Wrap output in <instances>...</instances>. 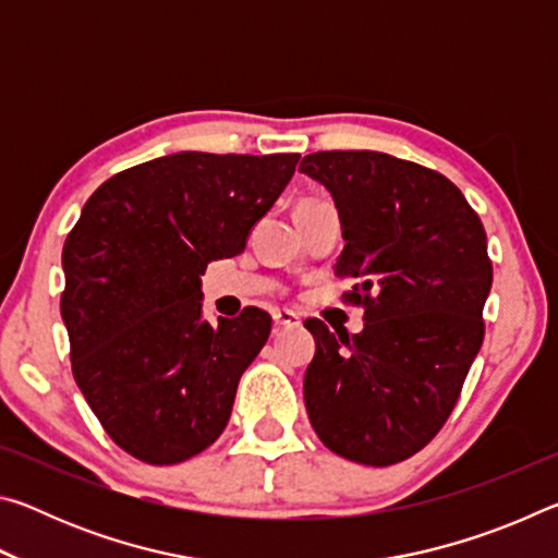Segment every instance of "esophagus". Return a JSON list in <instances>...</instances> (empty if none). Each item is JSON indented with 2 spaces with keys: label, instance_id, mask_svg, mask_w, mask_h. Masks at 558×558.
I'll list each match as a JSON object with an SVG mask.
<instances>
[{
  "label": "esophagus",
  "instance_id": "obj_1",
  "mask_svg": "<svg viewBox=\"0 0 558 558\" xmlns=\"http://www.w3.org/2000/svg\"><path fill=\"white\" fill-rule=\"evenodd\" d=\"M272 323L278 327H295L300 325V317L295 313H290V310H276V313H272Z\"/></svg>",
  "mask_w": 558,
  "mask_h": 558
}]
</instances>
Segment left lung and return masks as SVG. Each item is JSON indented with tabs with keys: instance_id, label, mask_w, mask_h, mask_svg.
Masks as SVG:
<instances>
[{
	"instance_id": "1",
	"label": "left lung",
	"mask_w": 558,
	"mask_h": 558,
	"mask_svg": "<svg viewBox=\"0 0 558 558\" xmlns=\"http://www.w3.org/2000/svg\"><path fill=\"white\" fill-rule=\"evenodd\" d=\"M342 214L335 276L356 278L342 300L364 307L359 335L307 319L317 352L305 372L310 423L352 462L386 468L438 436L483 347L493 288L487 235L460 189L436 169L372 149L313 153Z\"/></svg>"
}]
</instances>
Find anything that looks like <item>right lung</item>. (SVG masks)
Segmentation results:
<instances>
[{
	"label": "right lung",
	"mask_w": 558,
	"mask_h": 558,
	"mask_svg": "<svg viewBox=\"0 0 558 558\" xmlns=\"http://www.w3.org/2000/svg\"><path fill=\"white\" fill-rule=\"evenodd\" d=\"M300 155L177 153L102 182L63 243L61 317L81 393L149 465L199 456L231 418L266 310L202 319V276L239 256Z\"/></svg>",
	"instance_id": "right-lung-1"
}]
</instances>
